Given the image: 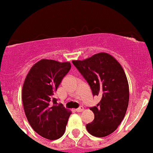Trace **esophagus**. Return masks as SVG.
Returning a JSON list of instances; mask_svg holds the SVG:
<instances>
[{
	"label": "esophagus",
	"mask_w": 153,
	"mask_h": 153,
	"mask_svg": "<svg viewBox=\"0 0 153 153\" xmlns=\"http://www.w3.org/2000/svg\"><path fill=\"white\" fill-rule=\"evenodd\" d=\"M83 110H84V108H83L82 106H80V107H79L78 108H76V112H81V111H82Z\"/></svg>",
	"instance_id": "34e87169"
}]
</instances>
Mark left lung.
<instances>
[{"label":"left lung","instance_id":"8db88e82","mask_svg":"<svg viewBox=\"0 0 153 153\" xmlns=\"http://www.w3.org/2000/svg\"><path fill=\"white\" fill-rule=\"evenodd\" d=\"M72 62L88 83L94 96L101 98L97 106L90 108L94 119L86 124V128L95 137H105L117 129L127 110L129 90L126 74L120 63L106 53Z\"/></svg>","mask_w":153,"mask_h":153}]
</instances>
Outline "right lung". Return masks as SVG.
<instances>
[{"label":"right lung","instance_id":"1","mask_svg":"<svg viewBox=\"0 0 153 153\" xmlns=\"http://www.w3.org/2000/svg\"><path fill=\"white\" fill-rule=\"evenodd\" d=\"M71 68L68 62L42 59L31 68L24 82L22 101L27 120L36 133L49 140L63 135L71 114L54 97Z\"/></svg>","mask_w":153,"mask_h":153}]
</instances>
